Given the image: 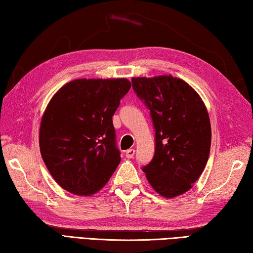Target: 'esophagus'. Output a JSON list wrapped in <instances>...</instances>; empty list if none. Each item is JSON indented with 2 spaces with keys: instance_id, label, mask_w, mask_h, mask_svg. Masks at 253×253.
Wrapping results in <instances>:
<instances>
[{
  "instance_id": "esophagus-1",
  "label": "esophagus",
  "mask_w": 253,
  "mask_h": 253,
  "mask_svg": "<svg viewBox=\"0 0 253 253\" xmlns=\"http://www.w3.org/2000/svg\"><path fill=\"white\" fill-rule=\"evenodd\" d=\"M134 154H135V150L134 149H128L126 152V156L127 157V159H132V157L134 156Z\"/></svg>"
}]
</instances>
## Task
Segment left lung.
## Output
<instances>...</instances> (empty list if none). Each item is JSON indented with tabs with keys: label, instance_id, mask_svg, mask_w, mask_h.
Returning <instances> with one entry per match:
<instances>
[{
	"label": "left lung",
	"instance_id": "left-lung-1",
	"mask_svg": "<svg viewBox=\"0 0 253 253\" xmlns=\"http://www.w3.org/2000/svg\"><path fill=\"white\" fill-rule=\"evenodd\" d=\"M132 87L151 111L155 128L153 160L142 170L161 196H179L207 164L211 144L207 109L187 83L170 75L132 78Z\"/></svg>",
	"mask_w": 253,
	"mask_h": 253
}]
</instances>
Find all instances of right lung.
<instances>
[{"mask_svg":"<svg viewBox=\"0 0 253 253\" xmlns=\"http://www.w3.org/2000/svg\"><path fill=\"white\" fill-rule=\"evenodd\" d=\"M130 88L126 78L76 79L50 99L41 122L40 149L60 187L90 196L110 179L121 161L112 117Z\"/></svg>","mask_w":253,"mask_h":253,"instance_id":"right-lung-1","label":"right lung"}]
</instances>
